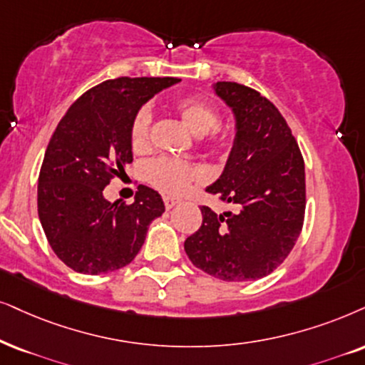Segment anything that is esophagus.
I'll return each instance as SVG.
<instances>
[{
  "label": "esophagus",
  "mask_w": 365,
  "mask_h": 365,
  "mask_svg": "<svg viewBox=\"0 0 365 365\" xmlns=\"http://www.w3.org/2000/svg\"><path fill=\"white\" fill-rule=\"evenodd\" d=\"M163 202H165V207H167V209L170 210V209H173V207L177 204H180V202H182V198L175 197V195H165Z\"/></svg>",
  "instance_id": "34e87169"
}]
</instances>
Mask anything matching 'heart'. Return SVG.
Segmentation results:
<instances>
[{
	"mask_svg": "<svg viewBox=\"0 0 365 365\" xmlns=\"http://www.w3.org/2000/svg\"><path fill=\"white\" fill-rule=\"evenodd\" d=\"M177 110L182 121L187 124L195 136H207L215 145H225L230 140V129L217 126V110L214 106L200 98H187L177 103ZM151 116L150 108H141L135 114L129 129V138H131L133 150L143 151L150 145V131H151ZM200 177V172L187 163V161L172 160V158H158L146 167V178L151 185L167 193H178L190 185L193 180Z\"/></svg>",
	"mask_w": 365,
	"mask_h": 365,
	"instance_id": "obj_1",
	"label": "heart"
}]
</instances>
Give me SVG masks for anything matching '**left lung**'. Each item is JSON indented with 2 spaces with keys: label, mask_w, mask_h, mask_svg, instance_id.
Returning <instances> with one entry per match:
<instances>
[{
  "label": "left lung",
  "mask_w": 365,
  "mask_h": 365,
  "mask_svg": "<svg viewBox=\"0 0 365 365\" xmlns=\"http://www.w3.org/2000/svg\"><path fill=\"white\" fill-rule=\"evenodd\" d=\"M234 116V143L220 177L205 188L234 210L200 207V229L185 241L198 269L222 281L264 278L292 252L305 217V163L284 118L237 82L212 86Z\"/></svg>",
  "instance_id": "8db88e82"
}]
</instances>
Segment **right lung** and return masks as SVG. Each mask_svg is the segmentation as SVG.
<instances>
[{"instance_id":"add662e5","label":"right lung","mask_w":365,"mask_h":365,"mask_svg":"<svg viewBox=\"0 0 365 365\" xmlns=\"http://www.w3.org/2000/svg\"><path fill=\"white\" fill-rule=\"evenodd\" d=\"M175 77H119L92 87L55 129L38 177V217L58 259L82 274H106L135 259L161 195L140 185L133 204L104 198L109 180L133 161L135 114Z\"/></svg>"}]
</instances>
